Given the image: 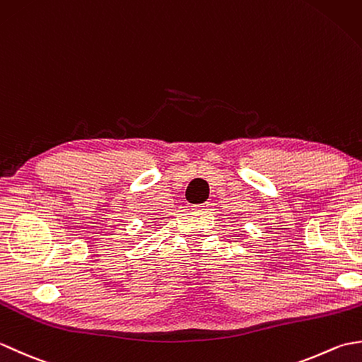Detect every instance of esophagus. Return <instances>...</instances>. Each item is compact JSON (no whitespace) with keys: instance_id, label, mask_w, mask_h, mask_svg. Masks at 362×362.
Wrapping results in <instances>:
<instances>
[{"instance_id":"obj_1","label":"esophagus","mask_w":362,"mask_h":362,"mask_svg":"<svg viewBox=\"0 0 362 362\" xmlns=\"http://www.w3.org/2000/svg\"><path fill=\"white\" fill-rule=\"evenodd\" d=\"M193 210L196 211H205V210H210V204L205 202V204H201V205H194Z\"/></svg>"}]
</instances>
